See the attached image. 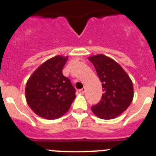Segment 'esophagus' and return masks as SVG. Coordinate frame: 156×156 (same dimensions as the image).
Instances as JSON below:
<instances>
[{
	"label": "esophagus",
	"instance_id": "1",
	"mask_svg": "<svg viewBox=\"0 0 156 156\" xmlns=\"http://www.w3.org/2000/svg\"><path fill=\"white\" fill-rule=\"evenodd\" d=\"M85 90H86L85 87H83L82 89L79 90V91H80V93H81V94H84L85 93Z\"/></svg>",
	"mask_w": 156,
	"mask_h": 156
}]
</instances>
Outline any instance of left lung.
Segmentation results:
<instances>
[{"label":"left lung","mask_w":156,"mask_h":156,"mask_svg":"<svg viewBox=\"0 0 156 156\" xmlns=\"http://www.w3.org/2000/svg\"><path fill=\"white\" fill-rule=\"evenodd\" d=\"M101 82L103 94L97 105L91 107L96 116L112 119L126 111L133 98V83L124 69L113 59L104 55L89 58Z\"/></svg>","instance_id":"obj_1"}]
</instances>
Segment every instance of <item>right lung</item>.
I'll list each match as a JSON object with an SVG mask.
<instances>
[{
    "label": "right lung",
    "mask_w": 156,
    "mask_h": 156,
    "mask_svg": "<svg viewBox=\"0 0 156 156\" xmlns=\"http://www.w3.org/2000/svg\"><path fill=\"white\" fill-rule=\"evenodd\" d=\"M68 57L57 55L43 63L29 78L26 99L29 106L39 116L55 119L69 109L75 99V88L62 69Z\"/></svg>",
    "instance_id": "add662e5"
}]
</instances>
